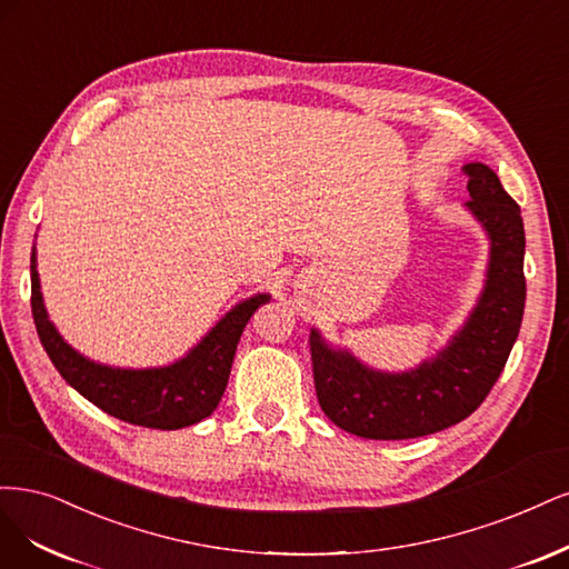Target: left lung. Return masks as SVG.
<instances>
[{
  "instance_id": "obj_1",
  "label": "left lung",
  "mask_w": 569,
  "mask_h": 569,
  "mask_svg": "<svg viewBox=\"0 0 569 569\" xmlns=\"http://www.w3.org/2000/svg\"><path fill=\"white\" fill-rule=\"evenodd\" d=\"M468 208L491 238L487 286L468 323L447 350L401 376L366 369L350 352H333L311 331L317 399L323 413L366 439H411L461 423L499 380L525 311V227L520 206L487 164L470 162Z\"/></svg>"
}]
</instances>
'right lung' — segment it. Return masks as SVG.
<instances>
[{"mask_svg": "<svg viewBox=\"0 0 569 569\" xmlns=\"http://www.w3.org/2000/svg\"><path fill=\"white\" fill-rule=\"evenodd\" d=\"M30 281L34 328H38L40 342L63 380L108 416L156 430H179L193 426L217 409L227 388L236 345L243 336V328L254 311L269 302V296H254L233 307L196 350L172 366L124 371L108 369V366H99L80 357L57 333L42 305L40 279L38 269H34V250L30 254Z\"/></svg>", "mask_w": 569, "mask_h": 569, "instance_id": "1", "label": "right lung"}]
</instances>
